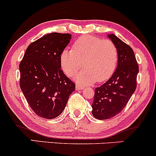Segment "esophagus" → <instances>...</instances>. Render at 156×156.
Segmentation results:
<instances>
[{
  "instance_id": "34e87169",
  "label": "esophagus",
  "mask_w": 156,
  "mask_h": 156,
  "mask_svg": "<svg viewBox=\"0 0 156 156\" xmlns=\"http://www.w3.org/2000/svg\"><path fill=\"white\" fill-rule=\"evenodd\" d=\"M83 88H85V87L83 85L80 84H76V90H83Z\"/></svg>"
}]
</instances>
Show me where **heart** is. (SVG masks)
Segmentation results:
<instances>
[{
    "label": "heart",
    "mask_w": 156,
    "mask_h": 156,
    "mask_svg": "<svg viewBox=\"0 0 156 156\" xmlns=\"http://www.w3.org/2000/svg\"><path fill=\"white\" fill-rule=\"evenodd\" d=\"M118 61V48L109 39H102L93 36H83L74 44L73 49H65L60 56L62 68L68 76H76L82 83L104 82L113 74Z\"/></svg>",
    "instance_id": "1"
}]
</instances>
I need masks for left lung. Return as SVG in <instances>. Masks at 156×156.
Masks as SVG:
<instances>
[{
    "label": "left lung",
    "mask_w": 156,
    "mask_h": 156,
    "mask_svg": "<svg viewBox=\"0 0 156 156\" xmlns=\"http://www.w3.org/2000/svg\"><path fill=\"white\" fill-rule=\"evenodd\" d=\"M108 37L118 51V64L112 77L95 88L92 115L98 120L112 118L128 103L137 87L138 65L131 47L114 34Z\"/></svg>",
    "instance_id": "obj_1"
}]
</instances>
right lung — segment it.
<instances>
[{
  "label": "right lung",
  "instance_id": "1",
  "mask_svg": "<svg viewBox=\"0 0 156 156\" xmlns=\"http://www.w3.org/2000/svg\"><path fill=\"white\" fill-rule=\"evenodd\" d=\"M69 33H52L32 42L19 64L20 87L28 104L45 119L65 109L76 84L61 68L60 56L71 40Z\"/></svg>",
  "mask_w": 156,
  "mask_h": 156
}]
</instances>
